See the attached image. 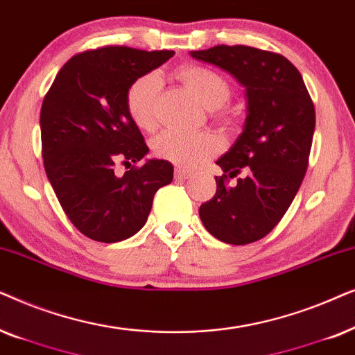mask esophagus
<instances>
[{
    "label": "esophagus",
    "instance_id": "esophagus-1",
    "mask_svg": "<svg viewBox=\"0 0 355 355\" xmlns=\"http://www.w3.org/2000/svg\"><path fill=\"white\" fill-rule=\"evenodd\" d=\"M191 170L188 168H182V167H177L175 168V178H178V180H187V178L191 177Z\"/></svg>",
    "mask_w": 355,
    "mask_h": 355
}]
</instances>
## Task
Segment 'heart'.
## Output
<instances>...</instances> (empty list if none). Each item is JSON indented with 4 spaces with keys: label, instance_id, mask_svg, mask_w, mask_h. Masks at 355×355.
Segmentation results:
<instances>
[{
    "label": "heart",
    "instance_id": "heart-1",
    "mask_svg": "<svg viewBox=\"0 0 355 355\" xmlns=\"http://www.w3.org/2000/svg\"><path fill=\"white\" fill-rule=\"evenodd\" d=\"M177 78L190 89L198 101L207 108L224 105L230 97V84L217 71L200 64H183L177 69ZM160 79L148 73L131 83L126 91L125 105L131 121L139 130L150 131L157 123V97ZM220 150V141L211 133L185 135L164 131L153 141V153L159 159L180 167L193 168Z\"/></svg>",
    "mask_w": 355,
    "mask_h": 355
}]
</instances>
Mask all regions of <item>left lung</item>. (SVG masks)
<instances>
[{
  "label": "left lung",
  "mask_w": 355,
  "mask_h": 355,
  "mask_svg": "<svg viewBox=\"0 0 355 355\" xmlns=\"http://www.w3.org/2000/svg\"><path fill=\"white\" fill-rule=\"evenodd\" d=\"M234 76L248 98L242 135L217 159L214 198L200 217L220 242L247 245L266 237L304 180L315 131V107L299 69L279 53L247 45H216L191 51ZM244 172L238 183L230 178Z\"/></svg>",
  "instance_id": "8db88e82"
}]
</instances>
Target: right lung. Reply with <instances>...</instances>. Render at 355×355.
<instances>
[{"label":"right lung","instance_id":"add662e5","mask_svg":"<svg viewBox=\"0 0 355 355\" xmlns=\"http://www.w3.org/2000/svg\"><path fill=\"white\" fill-rule=\"evenodd\" d=\"M173 55L118 45L83 51L66 61L46 92L40 110L46 177L64 214L91 240L133 237L148 220L155 191L172 182L167 160L133 165L123 177L113 170L149 153L126 112V91Z\"/></svg>","mask_w":355,"mask_h":355}]
</instances>
